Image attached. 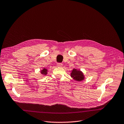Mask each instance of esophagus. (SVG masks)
I'll return each mask as SVG.
<instances>
[{
  "instance_id": "obj_1",
  "label": "esophagus",
  "mask_w": 124,
  "mask_h": 124,
  "mask_svg": "<svg viewBox=\"0 0 124 124\" xmlns=\"http://www.w3.org/2000/svg\"><path fill=\"white\" fill-rule=\"evenodd\" d=\"M57 66L58 67H62V64L61 63H58L57 64Z\"/></svg>"
}]
</instances>
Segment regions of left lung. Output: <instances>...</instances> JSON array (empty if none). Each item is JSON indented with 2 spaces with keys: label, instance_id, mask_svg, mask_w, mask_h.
<instances>
[{
  "label": "left lung",
  "instance_id": "8db88e82",
  "mask_svg": "<svg viewBox=\"0 0 124 124\" xmlns=\"http://www.w3.org/2000/svg\"><path fill=\"white\" fill-rule=\"evenodd\" d=\"M71 77L73 78V79L77 80V81H81L84 78V75L82 72L79 70H77V69H73L71 73Z\"/></svg>",
  "mask_w": 124,
  "mask_h": 124
}]
</instances>
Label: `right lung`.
Segmentation results:
<instances>
[{"instance_id":"add662e5","label":"right lung","mask_w":124,"mask_h":124,"mask_svg":"<svg viewBox=\"0 0 124 124\" xmlns=\"http://www.w3.org/2000/svg\"><path fill=\"white\" fill-rule=\"evenodd\" d=\"M41 74H44V75H46L47 74V70L45 68H44V69L42 70L41 71Z\"/></svg>"}]
</instances>
